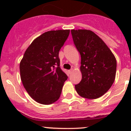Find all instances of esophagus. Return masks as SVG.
<instances>
[{
	"mask_svg": "<svg viewBox=\"0 0 131 131\" xmlns=\"http://www.w3.org/2000/svg\"><path fill=\"white\" fill-rule=\"evenodd\" d=\"M73 69H71V70H68V72H69L70 74H71L72 72H73Z\"/></svg>",
	"mask_w": 131,
	"mask_h": 131,
	"instance_id": "esophagus-1",
	"label": "esophagus"
}]
</instances>
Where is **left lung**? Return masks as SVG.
I'll return each mask as SVG.
<instances>
[{"label":"left lung","instance_id":"obj_1","mask_svg":"<svg viewBox=\"0 0 131 131\" xmlns=\"http://www.w3.org/2000/svg\"><path fill=\"white\" fill-rule=\"evenodd\" d=\"M72 37L81 56L82 80L75 85L77 92L87 99H97L115 81L116 58L104 41L89 30H72Z\"/></svg>","mask_w":131,"mask_h":131}]
</instances>
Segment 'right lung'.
Instances as JSON below:
<instances>
[{
    "instance_id": "add662e5",
    "label": "right lung",
    "mask_w": 131,
    "mask_h": 131,
    "mask_svg": "<svg viewBox=\"0 0 131 131\" xmlns=\"http://www.w3.org/2000/svg\"><path fill=\"white\" fill-rule=\"evenodd\" d=\"M70 30H51L38 37L26 49L19 64L25 89L35 101L51 105L60 97L68 77L59 67V51Z\"/></svg>"
}]
</instances>
